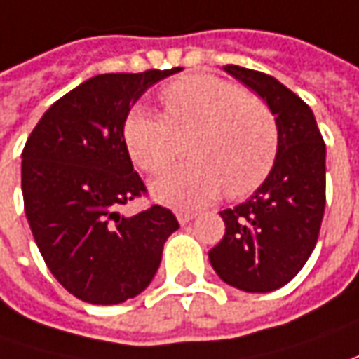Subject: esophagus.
Returning <instances> with one entry per match:
<instances>
[{
    "instance_id": "obj_1",
    "label": "esophagus",
    "mask_w": 359,
    "mask_h": 359,
    "mask_svg": "<svg viewBox=\"0 0 359 359\" xmlns=\"http://www.w3.org/2000/svg\"><path fill=\"white\" fill-rule=\"evenodd\" d=\"M192 218H194V215L189 212V210H179V212H177V220H179L182 226H184V224H189Z\"/></svg>"
}]
</instances>
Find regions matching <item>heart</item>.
<instances>
[{"label":"heart","instance_id":"b5f03b06","mask_svg":"<svg viewBox=\"0 0 359 359\" xmlns=\"http://www.w3.org/2000/svg\"><path fill=\"white\" fill-rule=\"evenodd\" d=\"M165 115L130 109L123 139L137 167L156 175L175 161L179 137H191L192 163L153 180L151 192L172 208H196L226 192L256 191L278 156L280 129L272 109L241 85L215 75H187L158 93Z\"/></svg>","mask_w":359,"mask_h":359}]
</instances>
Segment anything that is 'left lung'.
Returning <instances> with one entry per match:
<instances>
[{"instance_id":"1","label":"left lung","mask_w":359,"mask_h":359,"mask_svg":"<svg viewBox=\"0 0 359 359\" xmlns=\"http://www.w3.org/2000/svg\"><path fill=\"white\" fill-rule=\"evenodd\" d=\"M278 121L274 167L254 194L220 212L224 236L208 252L220 280L244 292H272L288 284L314 250L326 206V144L312 109L278 79L226 65Z\"/></svg>"}]
</instances>
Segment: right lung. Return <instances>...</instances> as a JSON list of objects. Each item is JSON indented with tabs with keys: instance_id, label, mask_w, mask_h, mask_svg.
<instances>
[{
	"instance_id": "add662e5",
	"label": "right lung",
	"mask_w": 359,
	"mask_h": 359,
	"mask_svg": "<svg viewBox=\"0 0 359 359\" xmlns=\"http://www.w3.org/2000/svg\"><path fill=\"white\" fill-rule=\"evenodd\" d=\"M180 67L95 75L45 111L21 155L25 217L57 282L89 304L141 294L179 229L158 204L135 217L121 206L147 192L123 139L125 117L151 85Z\"/></svg>"
}]
</instances>
